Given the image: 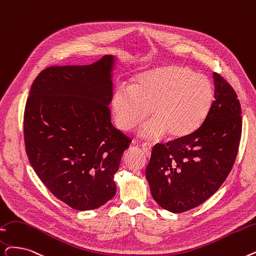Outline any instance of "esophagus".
<instances>
[{"label":"esophagus","mask_w":256,"mask_h":256,"mask_svg":"<svg viewBox=\"0 0 256 256\" xmlns=\"http://www.w3.org/2000/svg\"><path fill=\"white\" fill-rule=\"evenodd\" d=\"M142 150H143L144 152H146V154L148 156V157H150V152H152V146H150V144H148V143L142 144Z\"/></svg>","instance_id":"esophagus-1"}]
</instances>
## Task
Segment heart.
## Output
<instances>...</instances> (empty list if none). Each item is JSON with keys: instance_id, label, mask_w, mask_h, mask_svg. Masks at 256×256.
<instances>
[{"instance_id": "heart-1", "label": "heart", "mask_w": 256, "mask_h": 256, "mask_svg": "<svg viewBox=\"0 0 256 256\" xmlns=\"http://www.w3.org/2000/svg\"><path fill=\"white\" fill-rule=\"evenodd\" d=\"M214 90L205 75L181 64H165L136 77L132 86L120 84L112 96L118 128L130 132L150 116L141 128L143 139L187 137L203 124L212 106Z\"/></svg>"}]
</instances>
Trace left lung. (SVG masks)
Here are the masks:
<instances>
[{
  "label": "left lung",
  "instance_id": "obj_1",
  "mask_svg": "<svg viewBox=\"0 0 256 256\" xmlns=\"http://www.w3.org/2000/svg\"><path fill=\"white\" fill-rule=\"evenodd\" d=\"M214 100L192 134L156 144L146 170L154 200L182 214L204 203L224 183L236 162L242 108L236 91L214 72Z\"/></svg>",
  "mask_w": 256,
  "mask_h": 256
}]
</instances>
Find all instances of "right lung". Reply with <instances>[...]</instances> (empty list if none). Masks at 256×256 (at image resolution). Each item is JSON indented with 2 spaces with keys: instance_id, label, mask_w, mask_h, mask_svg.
Listing matches in <instances>:
<instances>
[{
  "instance_id": "obj_1",
  "label": "right lung",
  "mask_w": 256,
  "mask_h": 256,
  "mask_svg": "<svg viewBox=\"0 0 256 256\" xmlns=\"http://www.w3.org/2000/svg\"><path fill=\"white\" fill-rule=\"evenodd\" d=\"M104 55L88 66H52L33 82L24 112L30 164L50 192L76 210L116 194L114 174L132 139L114 128L110 71Z\"/></svg>"
}]
</instances>
